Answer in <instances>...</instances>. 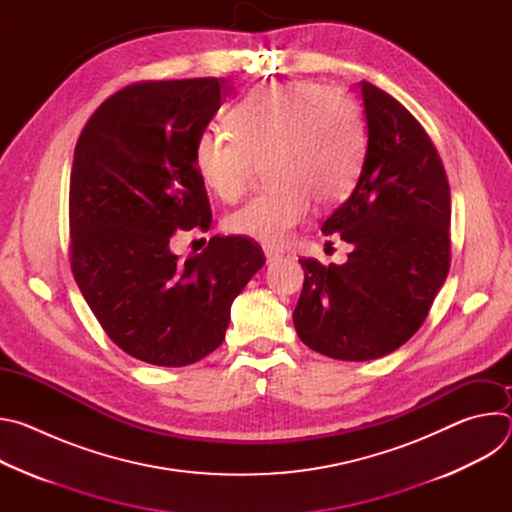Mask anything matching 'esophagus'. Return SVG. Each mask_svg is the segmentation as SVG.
I'll use <instances>...</instances> for the list:
<instances>
[{"instance_id":"obj_1","label":"esophagus","mask_w":512,"mask_h":512,"mask_svg":"<svg viewBox=\"0 0 512 512\" xmlns=\"http://www.w3.org/2000/svg\"><path fill=\"white\" fill-rule=\"evenodd\" d=\"M263 253H265L267 261H277V259L283 255L279 249H275V247H271V245H263Z\"/></svg>"}]
</instances>
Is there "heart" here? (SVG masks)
<instances>
[{
    "mask_svg": "<svg viewBox=\"0 0 512 512\" xmlns=\"http://www.w3.org/2000/svg\"><path fill=\"white\" fill-rule=\"evenodd\" d=\"M227 127L231 133L206 129L196 137L194 168L216 198L237 202L265 166L269 186L227 218V231L265 245L283 243L304 223L312 200H342L367 154L358 103L306 81L249 91L229 109Z\"/></svg>",
    "mask_w": 512,
    "mask_h": 512,
    "instance_id": "heart-1",
    "label": "heart"
}]
</instances>
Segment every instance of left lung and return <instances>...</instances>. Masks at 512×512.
<instances>
[{"label":"left lung","instance_id":"1","mask_svg":"<svg viewBox=\"0 0 512 512\" xmlns=\"http://www.w3.org/2000/svg\"><path fill=\"white\" fill-rule=\"evenodd\" d=\"M369 143L360 178L322 225L352 245L344 265L300 259L294 310L306 346L338 360L397 350L423 324L450 271V184L421 123L389 93L360 83Z\"/></svg>","mask_w":512,"mask_h":512}]
</instances>
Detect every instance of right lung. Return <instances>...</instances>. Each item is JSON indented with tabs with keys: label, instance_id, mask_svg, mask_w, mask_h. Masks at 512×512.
I'll return each mask as SVG.
<instances>
[{
	"label": "right lung",
	"instance_id": "1",
	"mask_svg": "<svg viewBox=\"0 0 512 512\" xmlns=\"http://www.w3.org/2000/svg\"><path fill=\"white\" fill-rule=\"evenodd\" d=\"M225 79L143 81L87 121L70 172V269L107 336L129 356L186 367L223 344L231 304L263 267L249 237H212L184 261L176 231H208L194 141L227 97Z\"/></svg>",
	"mask_w": 512,
	"mask_h": 512
}]
</instances>
